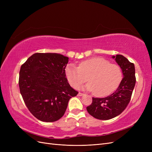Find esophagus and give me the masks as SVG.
Instances as JSON below:
<instances>
[{
	"instance_id": "34e87169",
	"label": "esophagus",
	"mask_w": 152,
	"mask_h": 152,
	"mask_svg": "<svg viewBox=\"0 0 152 152\" xmlns=\"http://www.w3.org/2000/svg\"><path fill=\"white\" fill-rule=\"evenodd\" d=\"M77 96H83V94L81 93H78Z\"/></svg>"
}]
</instances>
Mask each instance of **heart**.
I'll list each match as a JSON object with an SVG mask.
<instances>
[{"instance_id": "obj_1", "label": "heart", "mask_w": 152, "mask_h": 152, "mask_svg": "<svg viewBox=\"0 0 152 152\" xmlns=\"http://www.w3.org/2000/svg\"><path fill=\"white\" fill-rule=\"evenodd\" d=\"M68 83L77 89L88 80L84 88L93 91L97 96H105L112 93L122 79L121 68L111 64L102 57H94L79 63V66L68 64L65 69Z\"/></svg>"}]
</instances>
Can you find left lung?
I'll return each instance as SVG.
<instances>
[{
	"label": "left lung",
	"mask_w": 152,
	"mask_h": 152,
	"mask_svg": "<svg viewBox=\"0 0 152 152\" xmlns=\"http://www.w3.org/2000/svg\"><path fill=\"white\" fill-rule=\"evenodd\" d=\"M112 58L121 68L123 79L113 93L103 98H93V103L86 108L91 116L99 120H108L120 115L129 103L136 84L134 64L121 54Z\"/></svg>",
	"instance_id": "left-lung-1"
}]
</instances>
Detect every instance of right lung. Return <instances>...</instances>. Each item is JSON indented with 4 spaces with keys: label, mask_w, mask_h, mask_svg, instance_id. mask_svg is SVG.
<instances>
[{
    "label": "right lung",
    "mask_w": 152,
    "mask_h": 152,
    "mask_svg": "<svg viewBox=\"0 0 152 152\" xmlns=\"http://www.w3.org/2000/svg\"><path fill=\"white\" fill-rule=\"evenodd\" d=\"M68 63V58L60 54L35 53L20 68V93L29 111L41 121L61 118L69 100L78 94L65 74Z\"/></svg>",
    "instance_id": "add662e5"
}]
</instances>
